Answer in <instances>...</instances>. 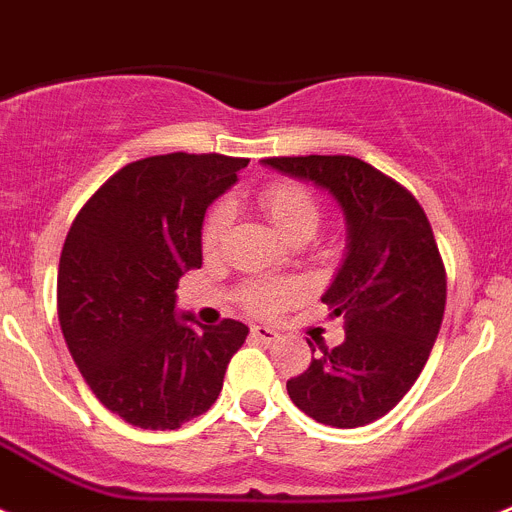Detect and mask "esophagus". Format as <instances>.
Returning a JSON list of instances; mask_svg holds the SVG:
<instances>
[{
    "mask_svg": "<svg viewBox=\"0 0 512 512\" xmlns=\"http://www.w3.org/2000/svg\"><path fill=\"white\" fill-rule=\"evenodd\" d=\"M252 336H255L257 342H265V344H273V342H278V331L275 329H270V326H262V324H257V326H252Z\"/></svg>",
    "mask_w": 512,
    "mask_h": 512,
    "instance_id": "esophagus-1",
    "label": "esophagus"
}]
</instances>
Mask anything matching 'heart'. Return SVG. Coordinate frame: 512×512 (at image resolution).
<instances>
[{"label":"heart","instance_id":"1","mask_svg":"<svg viewBox=\"0 0 512 512\" xmlns=\"http://www.w3.org/2000/svg\"><path fill=\"white\" fill-rule=\"evenodd\" d=\"M260 206L283 237L296 232H313L319 224V206L311 193L296 183H273L260 193ZM229 222V209L224 204L214 206L204 224V247H214ZM301 293L296 283H252L245 288L247 306L255 311H273L283 303L293 301Z\"/></svg>","mask_w":512,"mask_h":512}]
</instances>
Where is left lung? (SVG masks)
Instances as JSON below:
<instances>
[{
	"instance_id": "obj_1",
	"label": "left lung",
	"mask_w": 512,
	"mask_h": 512,
	"mask_svg": "<svg viewBox=\"0 0 512 512\" xmlns=\"http://www.w3.org/2000/svg\"><path fill=\"white\" fill-rule=\"evenodd\" d=\"M262 165L329 193L347 224V252L321 296L347 336L288 380L290 400L324 426L377 421L413 388L444 319L446 273L431 224L411 193L365 160L306 155Z\"/></svg>"
}]
</instances>
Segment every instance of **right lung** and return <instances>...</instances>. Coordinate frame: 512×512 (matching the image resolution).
Wrapping results in <instances>:
<instances>
[{
  "instance_id": "add662e5",
  "label": "right lung",
  "mask_w": 512,
  "mask_h": 512,
  "mask_svg": "<svg viewBox=\"0 0 512 512\" xmlns=\"http://www.w3.org/2000/svg\"><path fill=\"white\" fill-rule=\"evenodd\" d=\"M250 160L170 153L114 173L78 211L58 267V321L96 398L132 426L173 431L214 405L242 321L204 326L176 308L201 267L206 209Z\"/></svg>"
}]
</instances>
